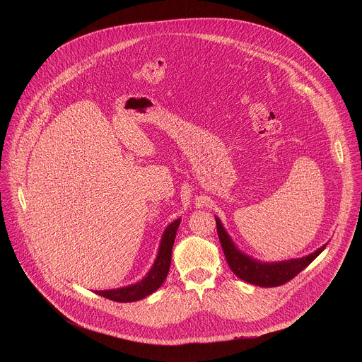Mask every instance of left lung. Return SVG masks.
Masks as SVG:
<instances>
[{
    "label": "left lung",
    "mask_w": 362,
    "mask_h": 362,
    "mask_svg": "<svg viewBox=\"0 0 362 362\" xmlns=\"http://www.w3.org/2000/svg\"><path fill=\"white\" fill-rule=\"evenodd\" d=\"M216 226H217V235H218L224 257L227 259V263L233 270V273L241 280L255 286H260V287H277L290 281L300 272H303L326 247V245L320 247L317 251L312 252L305 258L284 260L277 263H262L244 255L235 248V245L227 235L226 230L223 228L217 217H216Z\"/></svg>",
    "instance_id": "1"
}]
</instances>
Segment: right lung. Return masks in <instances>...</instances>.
I'll use <instances>...</instances> for the list:
<instances>
[{
	"mask_svg": "<svg viewBox=\"0 0 362 362\" xmlns=\"http://www.w3.org/2000/svg\"><path fill=\"white\" fill-rule=\"evenodd\" d=\"M180 221L181 220L178 218L165 228L163 238H161L157 258L153 263V267L149 270L148 276L144 280H141L136 284L117 288V290L96 291V294L102 296L104 298H108L111 301H117V303H132V301L142 300V298L151 296L152 293H155L156 290L164 283V280L168 274L170 264H171V251H173V245H174V240H175V234H177Z\"/></svg>",
	"mask_w": 362,
	"mask_h": 362,
	"instance_id": "obj_1",
	"label": "right lung"
}]
</instances>
